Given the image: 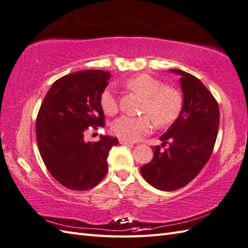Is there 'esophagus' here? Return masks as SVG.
<instances>
[{"instance_id":"obj_1","label":"esophagus","mask_w":248,"mask_h":248,"mask_svg":"<svg viewBox=\"0 0 248 248\" xmlns=\"http://www.w3.org/2000/svg\"><path fill=\"white\" fill-rule=\"evenodd\" d=\"M119 143H120V145H126V146H133V142H131V141H128V140H123V138H120V140H119Z\"/></svg>"}]
</instances>
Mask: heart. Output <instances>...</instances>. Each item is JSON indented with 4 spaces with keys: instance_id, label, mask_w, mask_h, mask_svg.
<instances>
[{
    "instance_id": "heart-1",
    "label": "heart",
    "mask_w": 248,
    "mask_h": 248,
    "mask_svg": "<svg viewBox=\"0 0 248 248\" xmlns=\"http://www.w3.org/2000/svg\"><path fill=\"white\" fill-rule=\"evenodd\" d=\"M124 84L125 88L145 97L141 112L147 115L140 117L123 115L115 119L111 128L118 137L134 141L152 130L153 122L151 118L156 125L166 126L174 123L180 116L184 98L181 91L174 86L166 85L162 80L147 74L132 77ZM100 106L103 112L108 115L117 112L118 100L113 86L108 85L102 91Z\"/></svg>"
}]
</instances>
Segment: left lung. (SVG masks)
Returning a JSON list of instances; mask_svg holds the SVG:
<instances>
[{"instance_id":"obj_1","label":"left lung","mask_w":248,"mask_h":248,"mask_svg":"<svg viewBox=\"0 0 248 248\" xmlns=\"http://www.w3.org/2000/svg\"><path fill=\"white\" fill-rule=\"evenodd\" d=\"M181 76L183 108L175 122L159 137L162 147H152L153 158L140 168L142 177L154 188L174 191L191 182L208 162L220 124L215 97L193 75L170 70Z\"/></svg>"}]
</instances>
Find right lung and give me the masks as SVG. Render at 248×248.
I'll return each instance as SVG.
<instances>
[{
  "label": "right lung",
  "instance_id": "1",
  "mask_svg": "<svg viewBox=\"0 0 248 248\" xmlns=\"http://www.w3.org/2000/svg\"><path fill=\"white\" fill-rule=\"evenodd\" d=\"M111 74L100 70L68 74L56 80L45 95L36 120L40 154L55 180L71 190L84 191L102 181L108 155L116 137L84 141L90 126H105L100 95Z\"/></svg>",
  "mask_w": 248,
  "mask_h": 248
}]
</instances>
